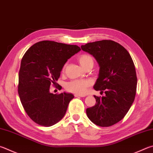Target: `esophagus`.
Masks as SVG:
<instances>
[{"label":"esophagus","instance_id":"obj_1","mask_svg":"<svg viewBox=\"0 0 153 153\" xmlns=\"http://www.w3.org/2000/svg\"><path fill=\"white\" fill-rule=\"evenodd\" d=\"M75 97H85V95H82V94H75Z\"/></svg>","mask_w":153,"mask_h":153}]
</instances>
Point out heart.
<instances>
[{
	"label": "heart",
	"mask_w": 153,
	"mask_h": 153,
	"mask_svg": "<svg viewBox=\"0 0 153 153\" xmlns=\"http://www.w3.org/2000/svg\"><path fill=\"white\" fill-rule=\"evenodd\" d=\"M80 65L83 68L85 69L90 65H93L94 61L92 57L87 54H82L77 57ZM65 68V65L63 69ZM90 82L88 80H74L68 83L65 85L66 90L74 93L83 94L85 93L87 88L90 85Z\"/></svg>",
	"instance_id": "1"
}]
</instances>
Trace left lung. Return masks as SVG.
Here are the masks:
<instances>
[{
  "label": "left lung",
  "mask_w": 153,
  "mask_h": 153,
  "mask_svg": "<svg viewBox=\"0 0 153 153\" xmlns=\"http://www.w3.org/2000/svg\"><path fill=\"white\" fill-rule=\"evenodd\" d=\"M98 62L100 70L94 88L105 94L94 96L96 103L86 109L88 118L96 125L110 126L123 119L134 100L137 77L134 64L127 50L111 40L82 45Z\"/></svg>",
  "instance_id": "8db88e82"
}]
</instances>
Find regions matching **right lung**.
<instances>
[{
  "label": "right lung",
  "instance_id": "right-lung-1",
  "mask_svg": "<svg viewBox=\"0 0 153 153\" xmlns=\"http://www.w3.org/2000/svg\"><path fill=\"white\" fill-rule=\"evenodd\" d=\"M80 50L77 45L43 41L25 53L19 74L18 93L25 110L35 123L51 126L64 117L74 96L65 91L53 94L49 88L56 85L68 59Z\"/></svg>",
  "mask_w": 153,
  "mask_h": 153
}]
</instances>
